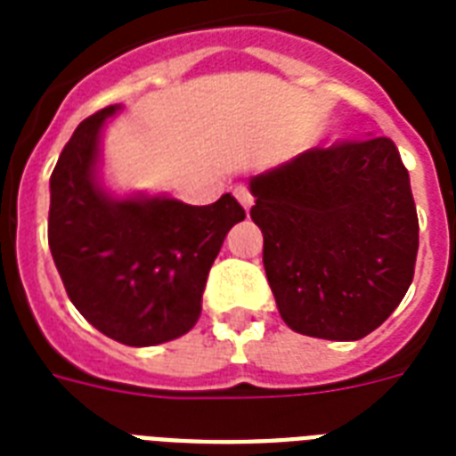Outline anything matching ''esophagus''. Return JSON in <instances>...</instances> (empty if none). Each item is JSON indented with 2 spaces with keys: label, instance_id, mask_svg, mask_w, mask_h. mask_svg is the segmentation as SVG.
Listing matches in <instances>:
<instances>
[{
  "label": "esophagus",
  "instance_id": "1",
  "mask_svg": "<svg viewBox=\"0 0 456 456\" xmlns=\"http://www.w3.org/2000/svg\"><path fill=\"white\" fill-rule=\"evenodd\" d=\"M235 199L240 201L245 211H250V206L255 204V196L248 191V187H235Z\"/></svg>",
  "mask_w": 456,
  "mask_h": 456
}]
</instances>
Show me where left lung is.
Segmentation results:
<instances>
[{
  "label": "left lung",
  "instance_id": "1",
  "mask_svg": "<svg viewBox=\"0 0 456 456\" xmlns=\"http://www.w3.org/2000/svg\"><path fill=\"white\" fill-rule=\"evenodd\" d=\"M250 216L284 323L323 340H360L413 281L418 214L391 138L314 148L250 179Z\"/></svg>",
  "mask_w": 456,
  "mask_h": 456
}]
</instances>
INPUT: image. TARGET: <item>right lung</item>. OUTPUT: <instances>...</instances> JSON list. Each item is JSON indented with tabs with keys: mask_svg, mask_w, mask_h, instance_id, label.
Instances as JSON below:
<instances>
[{
	"mask_svg": "<svg viewBox=\"0 0 456 456\" xmlns=\"http://www.w3.org/2000/svg\"><path fill=\"white\" fill-rule=\"evenodd\" d=\"M116 109L85 118L60 152L48 245L79 314L111 340L151 347L194 328L208 269L245 211L231 194L208 206L106 194L96 179L99 135Z\"/></svg>",
	"mask_w": 456,
	"mask_h": 456,
	"instance_id": "add662e5",
	"label": "right lung"
}]
</instances>
